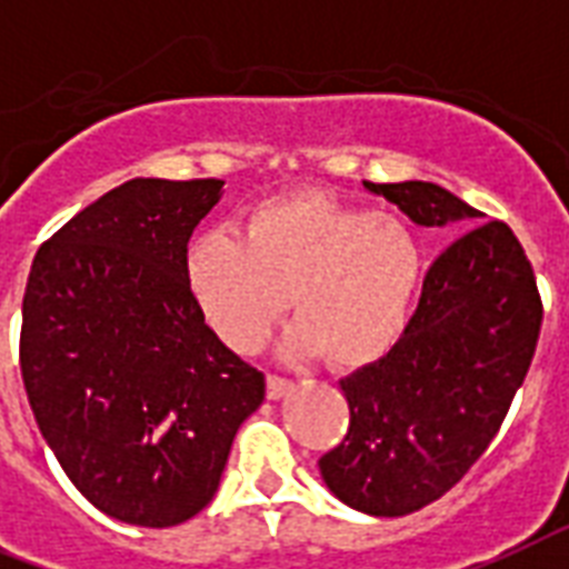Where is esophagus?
I'll return each mask as SVG.
<instances>
[{
    "mask_svg": "<svg viewBox=\"0 0 569 569\" xmlns=\"http://www.w3.org/2000/svg\"><path fill=\"white\" fill-rule=\"evenodd\" d=\"M292 389H295V382L289 380V377L269 373V380H266V395H269V400H280V397H286Z\"/></svg>",
    "mask_w": 569,
    "mask_h": 569,
    "instance_id": "obj_1",
    "label": "esophagus"
}]
</instances>
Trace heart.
Here are the masks:
<instances>
[{
    "mask_svg": "<svg viewBox=\"0 0 569 569\" xmlns=\"http://www.w3.org/2000/svg\"><path fill=\"white\" fill-rule=\"evenodd\" d=\"M427 253L400 216L303 189L266 198L242 219V239L210 230L187 251V286L207 327L253 353L289 307L292 357L325 353L350 371L386 357L409 325Z\"/></svg>",
    "mask_w": 569,
    "mask_h": 569,
    "instance_id": "heart-1",
    "label": "heart"
}]
</instances>
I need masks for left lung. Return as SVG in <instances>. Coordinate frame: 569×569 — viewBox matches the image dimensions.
Returning <instances> with one entry per match:
<instances>
[{
  "label": "left lung",
  "mask_w": 569,
  "mask_h": 569,
  "mask_svg": "<svg viewBox=\"0 0 569 569\" xmlns=\"http://www.w3.org/2000/svg\"><path fill=\"white\" fill-rule=\"evenodd\" d=\"M365 187L423 228L461 230L482 216L427 180ZM540 321L532 262L509 224L461 233L429 266L395 348L341 380L350 423L318 459L327 488L373 517L412 515L445 497L500 432Z\"/></svg>",
  "instance_id": "1"
}]
</instances>
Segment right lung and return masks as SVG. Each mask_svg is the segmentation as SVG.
I'll return each instance as SVG.
<instances>
[{
  "instance_id": "1",
  "label": "right lung",
  "mask_w": 569,
  "mask_h": 569,
  "mask_svg": "<svg viewBox=\"0 0 569 569\" xmlns=\"http://www.w3.org/2000/svg\"><path fill=\"white\" fill-rule=\"evenodd\" d=\"M224 180L133 178L31 262L20 371L54 459L113 520L166 529L212 500L266 377L204 325L187 242Z\"/></svg>"
}]
</instances>
